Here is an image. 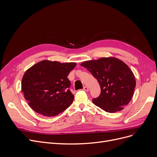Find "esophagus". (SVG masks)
<instances>
[{
  "label": "esophagus",
  "mask_w": 157,
  "mask_h": 157,
  "mask_svg": "<svg viewBox=\"0 0 157 157\" xmlns=\"http://www.w3.org/2000/svg\"><path fill=\"white\" fill-rule=\"evenodd\" d=\"M83 90L86 91V92H88L89 91V88L87 86H84V88H83Z\"/></svg>",
  "instance_id": "34e87169"
}]
</instances>
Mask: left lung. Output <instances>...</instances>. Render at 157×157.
<instances>
[{"mask_svg":"<svg viewBox=\"0 0 157 157\" xmlns=\"http://www.w3.org/2000/svg\"><path fill=\"white\" fill-rule=\"evenodd\" d=\"M81 66L98 80L101 93L93 100L95 105L107 113L123 109L131 100L136 82L129 67L115 57H102L84 62Z\"/></svg>","mask_w":157,"mask_h":157,"instance_id":"1","label":"left lung"}]
</instances>
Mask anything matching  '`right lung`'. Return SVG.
Returning <instances> with one entry per match:
<instances>
[{
    "label": "right lung",
    "instance_id": "obj_1",
    "mask_svg": "<svg viewBox=\"0 0 157 157\" xmlns=\"http://www.w3.org/2000/svg\"><path fill=\"white\" fill-rule=\"evenodd\" d=\"M75 63L44 60L28 69L22 78L21 91L29 106L44 116L58 115L69 107L74 95L68 78Z\"/></svg>",
    "mask_w": 157,
    "mask_h": 157
}]
</instances>
